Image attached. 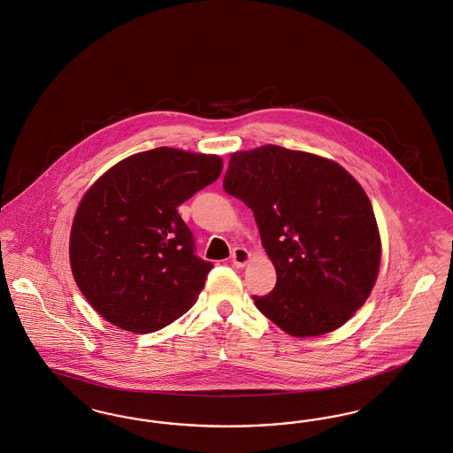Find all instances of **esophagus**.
<instances>
[{
    "instance_id": "1",
    "label": "esophagus",
    "mask_w": 453,
    "mask_h": 453,
    "mask_svg": "<svg viewBox=\"0 0 453 453\" xmlns=\"http://www.w3.org/2000/svg\"><path fill=\"white\" fill-rule=\"evenodd\" d=\"M250 257H251V254L248 253L244 248H235L233 251V265L235 268H244L248 265Z\"/></svg>"
}]
</instances>
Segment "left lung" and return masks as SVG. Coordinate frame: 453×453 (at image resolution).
I'll return each mask as SVG.
<instances>
[{
  "label": "left lung",
  "mask_w": 453,
  "mask_h": 453,
  "mask_svg": "<svg viewBox=\"0 0 453 453\" xmlns=\"http://www.w3.org/2000/svg\"><path fill=\"white\" fill-rule=\"evenodd\" d=\"M224 190L253 211L274 265V290L253 296L273 324L293 337L324 335L364 305L380 272V231L339 163L276 145L235 151Z\"/></svg>",
  "instance_id": "8db88e82"
}]
</instances>
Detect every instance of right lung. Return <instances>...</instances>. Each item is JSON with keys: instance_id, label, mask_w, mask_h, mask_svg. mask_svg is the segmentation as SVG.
<instances>
[{"instance_id": "obj_1", "label": "right lung", "mask_w": 453, "mask_h": 453, "mask_svg": "<svg viewBox=\"0 0 453 453\" xmlns=\"http://www.w3.org/2000/svg\"><path fill=\"white\" fill-rule=\"evenodd\" d=\"M220 172L218 155L160 146L116 163L86 192L71 231V268L112 326L148 334L194 307L214 265L196 256L177 207Z\"/></svg>"}]
</instances>
